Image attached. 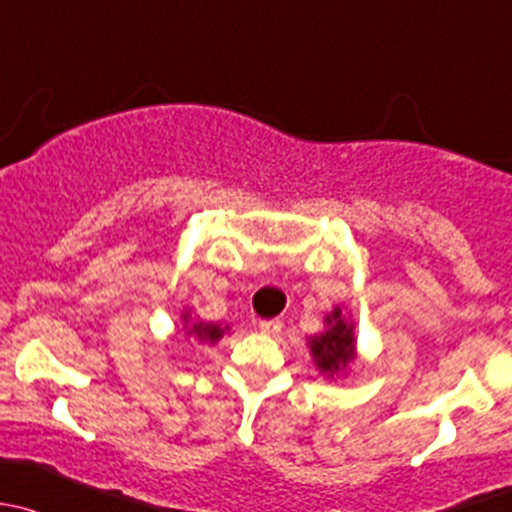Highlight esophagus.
I'll use <instances>...</instances> for the list:
<instances>
[{"label": "esophagus", "instance_id": "esophagus-1", "mask_svg": "<svg viewBox=\"0 0 512 512\" xmlns=\"http://www.w3.org/2000/svg\"><path fill=\"white\" fill-rule=\"evenodd\" d=\"M258 330L266 335L281 333V320H261V323H258Z\"/></svg>", "mask_w": 512, "mask_h": 512}]
</instances>
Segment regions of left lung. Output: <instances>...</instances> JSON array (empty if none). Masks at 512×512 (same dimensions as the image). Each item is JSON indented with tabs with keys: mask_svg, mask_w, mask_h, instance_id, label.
Wrapping results in <instances>:
<instances>
[{
	"mask_svg": "<svg viewBox=\"0 0 512 512\" xmlns=\"http://www.w3.org/2000/svg\"><path fill=\"white\" fill-rule=\"evenodd\" d=\"M325 325L328 328L323 333L310 337V352H313V360L320 372L340 374L355 360V328L352 323H347L340 308H335L325 318Z\"/></svg>",
	"mask_w": 512,
	"mask_h": 512,
	"instance_id": "8db88e82",
	"label": "left lung"
}]
</instances>
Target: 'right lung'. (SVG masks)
<instances>
[{"label": "right lung", "instance_id": "add662e5", "mask_svg": "<svg viewBox=\"0 0 512 512\" xmlns=\"http://www.w3.org/2000/svg\"><path fill=\"white\" fill-rule=\"evenodd\" d=\"M184 328H187L189 335L199 337V340H207V342H217L219 337L226 333V328H219V325H214V323H192L187 313H184Z\"/></svg>", "mask_w": 512, "mask_h": 512}]
</instances>
